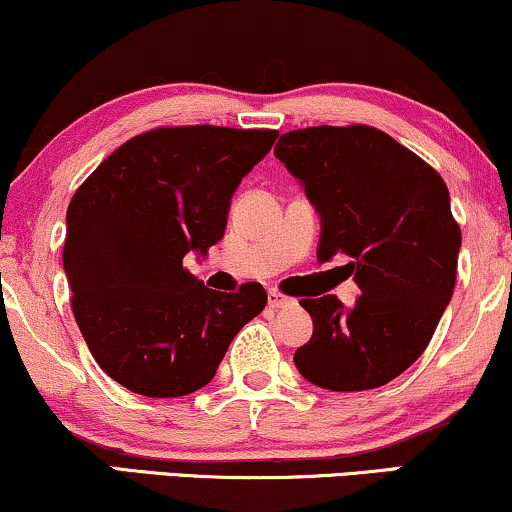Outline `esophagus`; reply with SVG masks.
Here are the masks:
<instances>
[{"instance_id":"obj_1","label":"esophagus","mask_w":512,"mask_h":512,"mask_svg":"<svg viewBox=\"0 0 512 512\" xmlns=\"http://www.w3.org/2000/svg\"><path fill=\"white\" fill-rule=\"evenodd\" d=\"M267 302H269V307H271V309H286V307H290V304H295L293 297H288V295L278 293V290H269Z\"/></svg>"}]
</instances>
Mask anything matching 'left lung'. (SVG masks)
Here are the masks:
<instances>
[{"label": "left lung", "instance_id": "8db88e82", "mask_svg": "<svg viewBox=\"0 0 512 512\" xmlns=\"http://www.w3.org/2000/svg\"><path fill=\"white\" fill-rule=\"evenodd\" d=\"M276 158L321 215L316 257L347 255L361 290L352 309L335 295L304 297L314 321L295 366L331 392L387 385L425 352L454 295L461 226L437 170L368 125L283 134Z\"/></svg>", "mask_w": 512, "mask_h": 512}]
</instances>
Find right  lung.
I'll list each match as a JSON object with an SVG mask.
<instances>
[{
    "label": "right lung",
    "instance_id": "1",
    "mask_svg": "<svg viewBox=\"0 0 512 512\" xmlns=\"http://www.w3.org/2000/svg\"><path fill=\"white\" fill-rule=\"evenodd\" d=\"M274 129L158 127L125 141L75 191L63 269L89 352L144 397H184L215 378L267 293L203 286L186 252L224 236L231 196L271 151Z\"/></svg>",
    "mask_w": 512,
    "mask_h": 512
}]
</instances>
